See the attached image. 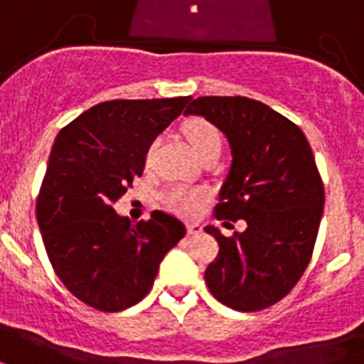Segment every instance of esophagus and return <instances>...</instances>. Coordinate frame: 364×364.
I'll return each mask as SVG.
<instances>
[{
	"label": "esophagus",
	"instance_id": "34e87169",
	"mask_svg": "<svg viewBox=\"0 0 364 364\" xmlns=\"http://www.w3.org/2000/svg\"><path fill=\"white\" fill-rule=\"evenodd\" d=\"M186 230H188V233H190V235H197V233L203 232V228L199 226V224H188V226H186Z\"/></svg>",
	"mask_w": 364,
	"mask_h": 364
}]
</instances>
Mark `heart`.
Segmentation results:
<instances>
[{
    "label": "heart",
    "mask_w": 364,
    "mask_h": 364,
    "mask_svg": "<svg viewBox=\"0 0 364 364\" xmlns=\"http://www.w3.org/2000/svg\"><path fill=\"white\" fill-rule=\"evenodd\" d=\"M184 132L191 146L196 148V151L205 159L210 154H220L222 144H224V136L218 127L210 123L208 119L203 117H191L184 123ZM157 140L148 146L144 161L146 165H150L154 161V154H156ZM207 201V191L201 188H186V186H174L165 193V203L171 210L184 216L196 214L199 208L203 207V203Z\"/></svg>",
    "instance_id": "1"
}]
</instances>
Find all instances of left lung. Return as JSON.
Masks as SVG:
<instances>
[{
  "mask_svg": "<svg viewBox=\"0 0 364 364\" xmlns=\"http://www.w3.org/2000/svg\"><path fill=\"white\" fill-rule=\"evenodd\" d=\"M184 114L203 115L232 146L214 218L247 222L232 237L205 228L220 245L205 283L228 308H269L306 272L323 216L325 188L308 138L284 115L247 97H199Z\"/></svg>",
  "mask_w": 364,
  "mask_h": 364,
  "instance_id": "1",
  "label": "left lung"
}]
</instances>
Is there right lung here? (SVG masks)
Segmentation results:
<instances>
[{"label": "right lung", "instance_id": "add662e5", "mask_svg": "<svg viewBox=\"0 0 364 364\" xmlns=\"http://www.w3.org/2000/svg\"><path fill=\"white\" fill-rule=\"evenodd\" d=\"M190 97L109 100L68 123L55 140L36 216L45 250L80 302L114 314L150 292L163 256L184 237L173 214L131 224L114 203L142 176L144 156Z\"/></svg>", "mask_w": 364, "mask_h": 364}]
</instances>
